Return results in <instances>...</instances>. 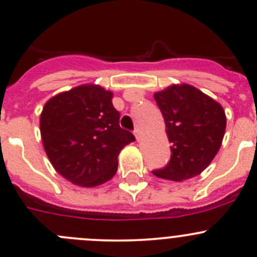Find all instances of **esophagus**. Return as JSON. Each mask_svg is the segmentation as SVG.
<instances>
[{"label":"esophagus","instance_id":"34e87169","mask_svg":"<svg viewBox=\"0 0 257 257\" xmlns=\"http://www.w3.org/2000/svg\"><path fill=\"white\" fill-rule=\"evenodd\" d=\"M140 134H141V129L140 128L134 129V136H136L137 140H140Z\"/></svg>","mask_w":257,"mask_h":257}]
</instances>
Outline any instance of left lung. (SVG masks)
<instances>
[{
  "mask_svg": "<svg viewBox=\"0 0 257 257\" xmlns=\"http://www.w3.org/2000/svg\"><path fill=\"white\" fill-rule=\"evenodd\" d=\"M171 143V157L152 174L183 181L204 171L217 155L226 131L222 106L190 85L170 86L155 93Z\"/></svg>",
  "mask_w": 257,
  "mask_h": 257,
  "instance_id": "left-lung-1",
  "label": "left lung"
}]
</instances>
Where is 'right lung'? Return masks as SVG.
<instances>
[{
  "label": "right lung",
  "mask_w": 257,
  "mask_h": 257,
  "mask_svg": "<svg viewBox=\"0 0 257 257\" xmlns=\"http://www.w3.org/2000/svg\"><path fill=\"white\" fill-rule=\"evenodd\" d=\"M112 93L83 85L54 96L40 115L43 146L53 167L74 185L106 183L117 170V156L134 142L120 128Z\"/></svg>",
  "instance_id": "obj_1"
}]
</instances>
